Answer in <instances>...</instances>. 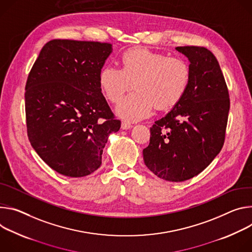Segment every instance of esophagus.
<instances>
[{
  "label": "esophagus",
  "mask_w": 252,
  "mask_h": 252,
  "mask_svg": "<svg viewBox=\"0 0 252 252\" xmlns=\"http://www.w3.org/2000/svg\"><path fill=\"white\" fill-rule=\"evenodd\" d=\"M121 128H122L123 130H128V129L132 128V124H131V123H129V122L123 121V122L121 123Z\"/></svg>",
  "instance_id": "obj_1"
}]
</instances>
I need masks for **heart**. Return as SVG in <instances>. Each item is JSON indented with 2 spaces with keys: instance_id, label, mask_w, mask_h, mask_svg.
<instances>
[{
  "instance_id": "heart-1",
  "label": "heart",
  "mask_w": 252,
  "mask_h": 252,
  "mask_svg": "<svg viewBox=\"0 0 252 252\" xmlns=\"http://www.w3.org/2000/svg\"><path fill=\"white\" fill-rule=\"evenodd\" d=\"M121 69L105 66L99 73V85L107 100L118 103L117 114L136 121L148 117L154 107L169 110L186 95L192 79L189 63L180 57H169L146 48H130L120 57Z\"/></svg>"
}]
</instances>
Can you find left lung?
<instances>
[{"label": "left lung", "instance_id": "obj_1", "mask_svg": "<svg viewBox=\"0 0 252 252\" xmlns=\"http://www.w3.org/2000/svg\"><path fill=\"white\" fill-rule=\"evenodd\" d=\"M176 50L190 62V87L169 113L150 128L143 159L157 177L181 182L202 172L220 152L230 100L218 61L208 49L184 46Z\"/></svg>", "mask_w": 252, "mask_h": 252}]
</instances>
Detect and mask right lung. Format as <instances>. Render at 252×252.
I'll return each instance as SVG.
<instances>
[{"instance_id":"1","label":"right lung","mask_w":252,"mask_h":252,"mask_svg":"<svg viewBox=\"0 0 252 252\" xmlns=\"http://www.w3.org/2000/svg\"><path fill=\"white\" fill-rule=\"evenodd\" d=\"M109 43L55 39L41 50L26 83L27 132L51 168L69 177L96 171L111 133L119 131L99 85Z\"/></svg>"}]
</instances>
